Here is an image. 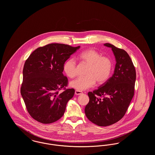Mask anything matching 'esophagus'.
Returning <instances> with one entry per match:
<instances>
[{
    "mask_svg": "<svg viewBox=\"0 0 155 155\" xmlns=\"http://www.w3.org/2000/svg\"><path fill=\"white\" fill-rule=\"evenodd\" d=\"M81 94H82V92L81 91H77V90H76L75 91V95H81Z\"/></svg>",
    "mask_w": 155,
    "mask_h": 155,
    "instance_id": "obj_1",
    "label": "esophagus"
}]
</instances>
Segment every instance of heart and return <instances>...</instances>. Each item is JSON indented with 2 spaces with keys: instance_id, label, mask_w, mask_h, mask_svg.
I'll return each instance as SVG.
<instances>
[{
  "instance_id": "obj_1",
  "label": "heart",
  "mask_w": 155,
  "mask_h": 155,
  "mask_svg": "<svg viewBox=\"0 0 155 155\" xmlns=\"http://www.w3.org/2000/svg\"><path fill=\"white\" fill-rule=\"evenodd\" d=\"M82 61L88 64L86 76L79 77L70 83V85L77 91H84L92 87L96 81L102 84L110 77L113 64L110 59L101 56V54L94 49H88L82 52L79 55ZM63 70L70 78L75 77L76 63L73 59L67 60L63 66Z\"/></svg>"
}]
</instances>
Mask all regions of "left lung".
<instances>
[{
  "label": "left lung",
  "mask_w": 155,
  "mask_h": 155,
  "mask_svg": "<svg viewBox=\"0 0 155 155\" xmlns=\"http://www.w3.org/2000/svg\"><path fill=\"white\" fill-rule=\"evenodd\" d=\"M116 60L114 73L97 89L88 94L89 101L85 108L87 117L99 126H109L123 117L134 94L136 71L124 50L110 44ZM103 97L102 98L101 97Z\"/></svg>",
  "instance_id": "1"
}]
</instances>
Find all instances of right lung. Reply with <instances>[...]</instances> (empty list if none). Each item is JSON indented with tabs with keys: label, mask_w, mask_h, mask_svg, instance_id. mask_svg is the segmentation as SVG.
I'll return each instance as SVG.
<instances>
[{
	"label": "right lung",
	"mask_w": 155,
	"mask_h": 155,
	"mask_svg": "<svg viewBox=\"0 0 155 155\" xmlns=\"http://www.w3.org/2000/svg\"><path fill=\"white\" fill-rule=\"evenodd\" d=\"M80 48L61 44L39 47L25 61L22 74L21 94L31 116L43 124H50L61 118L74 89L63 92L68 79L63 74V66L71 54Z\"/></svg>",
	"instance_id": "obj_1"
}]
</instances>
